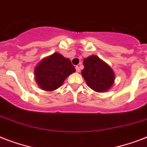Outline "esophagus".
<instances>
[{"mask_svg": "<svg viewBox=\"0 0 147 147\" xmlns=\"http://www.w3.org/2000/svg\"><path fill=\"white\" fill-rule=\"evenodd\" d=\"M76 69L77 72H79V71H80V68H79V66H78V65L76 66Z\"/></svg>", "mask_w": 147, "mask_h": 147, "instance_id": "esophagus-1", "label": "esophagus"}]
</instances>
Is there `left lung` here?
Returning <instances> with one entry per match:
<instances>
[{"instance_id": "left-lung-1", "label": "left lung", "mask_w": 147, "mask_h": 147, "mask_svg": "<svg viewBox=\"0 0 147 147\" xmlns=\"http://www.w3.org/2000/svg\"><path fill=\"white\" fill-rule=\"evenodd\" d=\"M82 75L87 85L98 92H105L111 87L114 81V73L111 67L96 55L86 58Z\"/></svg>"}]
</instances>
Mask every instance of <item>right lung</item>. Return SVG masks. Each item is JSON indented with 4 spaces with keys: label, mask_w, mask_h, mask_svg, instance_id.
Returning a JSON list of instances; mask_svg holds the SVG:
<instances>
[{
    "label": "right lung",
    "mask_w": 147,
    "mask_h": 147,
    "mask_svg": "<svg viewBox=\"0 0 147 147\" xmlns=\"http://www.w3.org/2000/svg\"><path fill=\"white\" fill-rule=\"evenodd\" d=\"M76 69L69 59L55 53L46 58L36 67L35 78L42 89L53 91L60 87L66 77Z\"/></svg>",
    "instance_id": "add662e5"
}]
</instances>
